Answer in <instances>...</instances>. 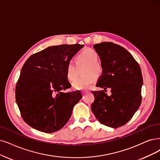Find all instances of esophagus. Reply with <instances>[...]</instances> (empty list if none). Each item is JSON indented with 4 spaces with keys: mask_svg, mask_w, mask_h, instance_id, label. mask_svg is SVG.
<instances>
[{
    "mask_svg": "<svg viewBox=\"0 0 160 160\" xmlns=\"http://www.w3.org/2000/svg\"><path fill=\"white\" fill-rule=\"evenodd\" d=\"M87 92H87V91H82V95H85V94H87Z\"/></svg>",
    "mask_w": 160,
    "mask_h": 160,
    "instance_id": "obj_1",
    "label": "esophagus"
}]
</instances>
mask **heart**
Instances as JSON below:
<instances>
[{"mask_svg": "<svg viewBox=\"0 0 160 160\" xmlns=\"http://www.w3.org/2000/svg\"><path fill=\"white\" fill-rule=\"evenodd\" d=\"M98 60V54L91 48L85 49L77 56L75 58L77 65L85 64L86 67L82 70V75H85L76 81L75 80L78 77V68L72 62H69L67 65V77L69 80L75 81L73 86L75 89L87 90L95 82L96 78L101 76L103 69Z\"/></svg>", "mask_w": 160, "mask_h": 160, "instance_id": "obj_1", "label": "heart"}]
</instances>
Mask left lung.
<instances>
[{"label": "left lung", "instance_id": "obj_1", "mask_svg": "<svg viewBox=\"0 0 160 160\" xmlns=\"http://www.w3.org/2000/svg\"><path fill=\"white\" fill-rule=\"evenodd\" d=\"M93 47L103 69L97 86L104 91H92L91 110L102 124L118 128L128 122L141 104V69L128 51L118 44L104 42ZM108 88L111 89L110 96L105 92Z\"/></svg>", "mask_w": 160, "mask_h": 160}]
</instances>
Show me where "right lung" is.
<instances>
[{"label":"right lung","instance_id":"1","mask_svg":"<svg viewBox=\"0 0 160 160\" xmlns=\"http://www.w3.org/2000/svg\"><path fill=\"white\" fill-rule=\"evenodd\" d=\"M83 47L79 44L49 47L25 62L16 86V101L25 122L35 129L54 132L71 117L82 95L79 91L63 92L72 87L66 68Z\"/></svg>","mask_w":160,"mask_h":160}]
</instances>
